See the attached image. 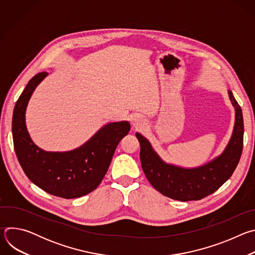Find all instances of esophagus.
I'll list each match as a JSON object with an SVG mask.
<instances>
[{
    "instance_id": "34e87169",
    "label": "esophagus",
    "mask_w": 255,
    "mask_h": 255,
    "mask_svg": "<svg viewBox=\"0 0 255 255\" xmlns=\"http://www.w3.org/2000/svg\"><path fill=\"white\" fill-rule=\"evenodd\" d=\"M131 124L134 128H141L145 125V122L140 116H134L131 118Z\"/></svg>"
}]
</instances>
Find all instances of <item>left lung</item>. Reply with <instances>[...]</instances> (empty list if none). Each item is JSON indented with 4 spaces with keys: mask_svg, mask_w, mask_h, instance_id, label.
I'll return each mask as SVG.
<instances>
[{
    "mask_svg": "<svg viewBox=\"0 0 255 255\" xmlns=\"http://www.w3.org/2000/svg\"><path fill=\"white\" fill-rule=\"evenodd\" d=\"M228 95L235 110L232 136L219 156L201 166L188 168L166 163L152 148L148 139L136 133L142 169L160 194L181 202L198 201L216 192L230 178L242 153L244 125L240 106L231 91H228Z\"/></svg>",
    "mask_w": 255,
    "mask_h": 255,
    "instance_id": "8db88e82",
    "label": "left lung"
}]
</instances>
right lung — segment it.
I'll list each match as a JSON object with an SVG mask.
<instances>
[{"mask_svg": "<svg viewBox=\"0 0 255 255\" xmlns=\"http://www.w3.org/2000/svg\"><path fill=\"white\" fill-rule=\"evenodd\" d=\"M47 75L40 72L34 76L16 103L12 121L15 152L25 174L34 185L56 197L80 198L100 185L117 145L130 130V123H108L74 150L60 152L39 148L28 133L25 114L33 92Z\"/></svg>", "mask_w": 255, "mask_h": 255, "instance_id": "right-lung-1", "label": "right lung"}]
</instances>
